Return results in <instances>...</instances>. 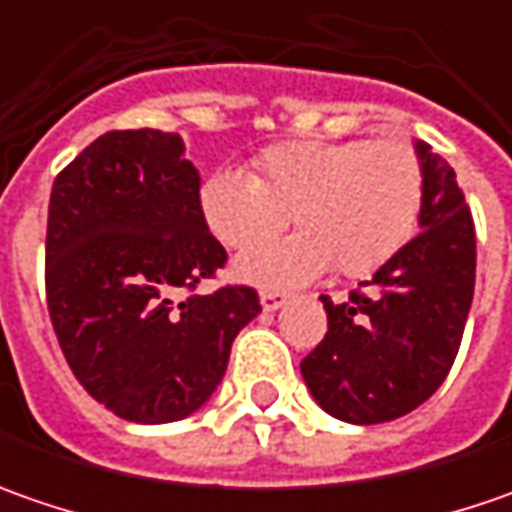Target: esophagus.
<instances>
[{
    "instance_id": "esophagus-1",
    "label": "esophagus",
    "mask_w": 512,
    "mask_h": 512,
    "mask_svg": "<svg viewBox=\"0 0 512 512\" xmlns=\"http://www.w3.org/2000/svg\"><path fill=\"white\" fill-rule=\"evenodd\" d=\"M259 302H262V307H265L267 313H276V310L287 302V293H279V290H262V293H259Z\"/></svg>"
}]
</instances>
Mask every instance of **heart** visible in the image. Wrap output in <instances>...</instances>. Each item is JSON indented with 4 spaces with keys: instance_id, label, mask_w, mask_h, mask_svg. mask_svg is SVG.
Instances as JSON below:
<instances>
[{
    "instance_id": "obj_1",
    "label": "heart",
    "mask_w": 512,
    "mask_h": 512,
    "mask_svg": "<svg viewBox=\"0 0 512 512\" xmlns=\"http://www.w3.org/2000/svg\"><path fill=\"white\" fill-rule=\"evenodd\" d=\"M424 170L399 139H290L253 159V173L213 170L196 190L205 230L227 250L276 233L285 210L296 233L245 250L233 276L256 287H302L325 276L359 279L402 250L422 216Z\"/></svg>"
}]
</instances>
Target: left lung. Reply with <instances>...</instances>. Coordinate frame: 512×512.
Instances as JSON below:
<instances>
[{
    "label": "left lung",
    "mask_w": 512,
    "mask_h": 512,
    "mask_svg": "<svg viewBox=\"0 0 512 512\" xmlns=\"http://www.w3.org/2000/svg\"><path fill=\"white\" fill-rule=\"evenodd\" d=\"M424 170L419 236L344 302L322 296L327 336L302 362L307 390L333 419L393 422L450 373L476 285V230L453 168L413 142Z\"/></svg>",
    "instance_id": "1"
}]
</instances>
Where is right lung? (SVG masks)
<instances>
[{
  "label": "right lung",
  "mask_w": 512,
  "mask_h": 512,
  "mask_svg": "<svg viewBox=\"0 0 512 512\" xmlns=\"http://www.w3.org/2000/svg\"><path fill=\"white\" fill-rule=\"evenodd\" d=\"M199 185L182 136L153 128L99 136L53 182L50 322L73 376L125 422L205 407L233 339L262 313L250 287L179 299L227 259L199 219Z\"/></svg>",
  "instance_id": "add662e5"
}]
</instances>
